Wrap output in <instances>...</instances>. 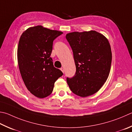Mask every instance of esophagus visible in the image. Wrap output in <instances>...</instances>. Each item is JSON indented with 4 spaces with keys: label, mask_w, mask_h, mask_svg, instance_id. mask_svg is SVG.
Returning <instances> with one entry per match:
<instances>
[{
    "label": "esophagus",
    "mask_w": 132,
    "mask_h": 132,
    "mask_svg": "<svg viewBox=\"0 0 132 132\" xmlns=\"http://www.w3.org/2000/svg\"><path fill=\"white\" fill-rule=\"evenodd\" d=\"M60 69H61V70L62 71V72L64 73V69L63 68H61Z\"/></svg>",
    "instance_id": "esophagus-1"
}]
</instances>
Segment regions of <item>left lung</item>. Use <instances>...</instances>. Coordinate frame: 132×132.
<instances>
[{"instance_id":"obj_1","label":"left lung","mask_w":132,"mask_h":132,"mask_svg":"<svg viewBox=\"0 0 132 132\" xmlns=\"http://www.w3.org/2000/svg\"><path fill=\"white\" fill-rule=\"evenodd\" d=\"M66 38L73 50L76 72L67 82L74 94L85 97L101 88L109 77L112 52L110 43L95 30L69 33Z\"/></svg>"}]
</instances>
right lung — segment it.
<instances>
[{"instance_id":"right-lung-1","label":"right lung","mask_w":132,"mask_h":132,"mask_svg":"<svg viewBox=\"0 0 132 132\" xmlns=\"http://www.w3.org/2000/svg\"><path fill=\"white\" fill-rule=\"evenodd\" d=\"M62 33L37 25L25 30L19 40L17 59L21 77L28 90L40 99L51 94L55 82L63 75L50 57L53 41Z\"/></svg>"}]
</instances>
